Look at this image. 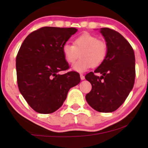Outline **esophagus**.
Wrapping results in <instances>:
<instances>
[{"label": "esophagus", "mask_w": 148, "mask_h": 148, "mask_svg": "<svg viewBox=\"0 0 148 148\" xmlns=\"http://www.w3.org/2000/svg\"><path fill=\"white\" fill-rule=\"evenodd\" d=\"M80 77H81V80H84L85 79V76L83 74H80Z\"/></svg>", "instance_id": "esophagus-1"}]
</instances>
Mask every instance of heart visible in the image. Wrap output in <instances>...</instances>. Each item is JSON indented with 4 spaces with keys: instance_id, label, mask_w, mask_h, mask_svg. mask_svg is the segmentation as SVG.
<instances>
[{
    "instance_id": "1",
    "label": "heart",
    "mask_w": 148,
    "mask_h": 148,
    "mask_svg": "<svg viewBox=\"0 0 148 148\" xmlns=\"http://www.w3.org/2000/svg\"><path fill=\"white\" fill-rule=\"evenodd\" d=\"M62 53L65 60L69 64L75 62L72 69L77 72H85L91 67H98L106 60L108 47L106 42L89 33H84L76 37L74 45L66 42L62 46Z\"/></svg>"
}]
</instances>
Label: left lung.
I'll return each mask as SVG.
<instances>
[{
    "label": "left lung",
    "instance_id": "1",
    "mask_svg": "<svg viewBox=\"0 0 148 148\" xmlns=\"http://www.w3.org/2000/svg\"><path fill=\"white\" fill-rule=\"evenodd\" d=\"M100 33L106 42L108 54L94 72L85 76L92 85L86 99L95 111L111 113L123 104L134 87L135 56L132 46L118 32L101 28ZM95 73L102 75L98 77Z\"/></svg>",
    "mask_w": 148,
    "mask_h": 148
}]
</instances>
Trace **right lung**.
Instances as JSON below:
<instances>
[{
    "mask_svg": "<svg viewBox=\"0 0 148 148\" xmlns=\"http://www.w3.org/2000/svg\"><path fill=\"white\" fill-rule=\"evenodd\" d=\"M76 32L74 28L43 27L29 34L18 50L16 58L18 90L37 113L57 111L69 89L81 81L76 72L59 74L69 69L62 46Z\"/></svg>",
    "mask_w": 148,
    "mask_h": 148,
    "instance_id": "obj_1",
    "label": "right lung"
}]
</instances>
